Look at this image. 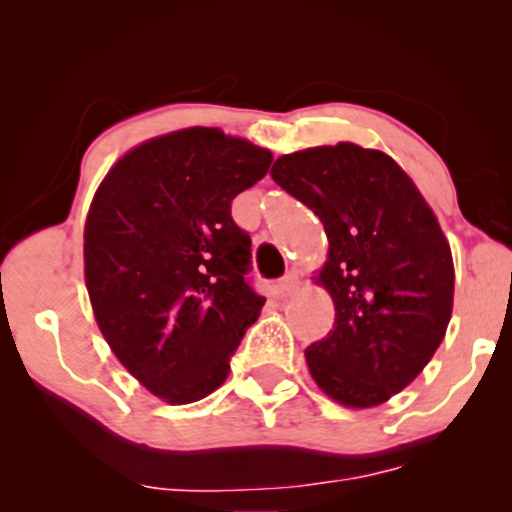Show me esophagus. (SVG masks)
Masks as SVG:
<instances>
[{"mask_svg": "<svg viewBox=\"0 0 512 512\" xmlns=\"http://www.w3.org/2000/svg\"><path fill=\"white\" fill-rule=\"evenodd\" d=\"M298 284H301V281H298L296 274H286L284 279L279 281V293H281V296H284V298H289L291 293L298 291Z\"/></svg>", "mask_w": 512, "mask_h": 512, "instance_id": "obj_1", "label": "esophagus"}]
</instances>
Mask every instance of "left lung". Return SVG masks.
Segmentation results:
<instances>
[{
	"instance_id": "left-lung-1",
	"label": "left lung",
	"mask_w": 512,
	"mask_h": 512,
	"mask_svg": "<svg viewBox=\"0 0 512 512\" xmlns=\"http://www.w3.org/2000/svg\"><path fill=\"white\" fill-rule=\"evenodd\" d=\"M269 175L330 240L315 281L334 327L305 349L315 385L349 409L385 404L426 368L452 317L455 267L436 214L395 158L351 142L284 154Z\"/></svg>"
}]
</instances>
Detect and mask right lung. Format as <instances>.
Masks as SVG:
<instances>
[{
  "label": "right lung",
  "instance_id": "1",
  "mask_svg": "<svg viewBox=\"0 0 512 512\" xmlns=\"http://www.w3.org/2000/svg\"><path fill=\"white\" fill-rule=\"evenodd\" d=\"M272 151L219 127L146 139L108 170L84 226L93 317L151 395L192 404L223 385L262 313L245 281L252 240L231 202L267 175Z\"/></svg>",
  "mask_w": 512,
  "mask_h": 512
}]
</instances>
